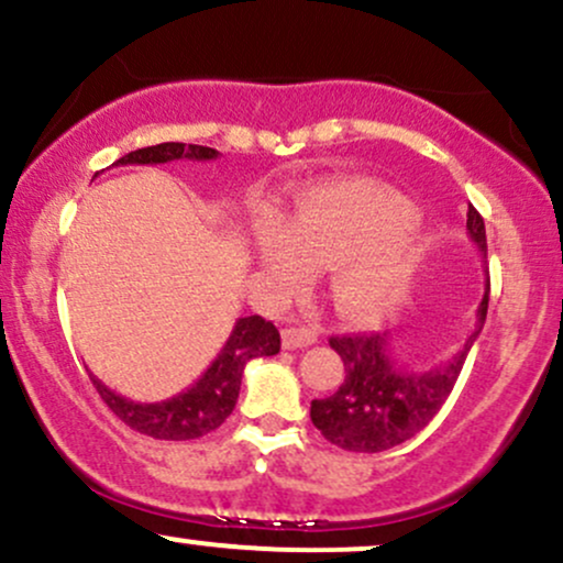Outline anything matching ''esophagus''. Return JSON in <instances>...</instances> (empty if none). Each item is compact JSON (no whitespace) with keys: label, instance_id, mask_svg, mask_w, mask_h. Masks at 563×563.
Masks as SVG:
<instances>
[{"label":"esophagus","instance_id":"esophagus-1","mask_svg":"<svg viewBox=\"0 0 563 563\" xmlns=\"http://www.w3.org/2000/svg\"><path fill=\"white\" fill-rule=\"evenodd\" d=\"M318 341V333L312 328H286L283 331V346L286 349H301V346H312Z\"/></svg>","mask_w":563,"mask_h":563}]
</instances>
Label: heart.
I'll list each match as a JSON object with an SVG mask.
<instances>
[{
	"instance_id": "b5f03b06",
	"label": "heart",
	"mask_w": 563,
	"mask_h": 563,
	"mask_svg": "<svg viewBox=\"0 0 563 563\" xmlns=\"http://www.w3.org/2000/svg\"><path fill=\"white\" fill-rule=\"evenodd\" d=\"M421 219L410 200L373 177L309 185L256 238L262 273L294 288L318 264L320 286L339 318L376 320L412 288L421 267Z\"/></svg>"
}]
</instances>
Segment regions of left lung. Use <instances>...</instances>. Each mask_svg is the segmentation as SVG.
<instances>
[{"mask_svg":"<svg viewBox=\"0 0 563 563\" xmlns=\"http://www.w3.org/2000/svg\"><path fill=\"white\" fill-rule=\"evenodd\" d=\"M466 228L471 241L487 260L484 219L468 203ZM489 303V280L479 303V322L466 344L448 363L431 371H402L389 357V341L378 333L331 335V346L344 360L346 376L339 391L325 399H312L309 418L328 442L352 452H384L416 437L448 402L452 386L461 376L471 346L479 339Z\"/></svg>","mask_w":563,"mask_h":563,"instance_id":"8db88e82","label":"left lung"}]
</instances>
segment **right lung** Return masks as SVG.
I'll list each match as a JSON object with an SVG mask.
<instances>
[{
	"label": "right lung",
	"instance_id": "obj_1",
	"mask_svg": "<svg viewBox=\"0 0 563 563\" xmlns=\"http://www.w3.org/2000/svg\"><path fill=\"white\" fill-rule=\"evenodd\" d=\"M217 156L219 153L214 147L185 145V142H161V145L140 147V151L126 153L113 166L166 164V161L177 158L211 161ZM277 352H280V333H277V328L269 320L260 318V314H251V318H241L235 322L228 344L217 354L209 371L190 389L172 399H164V402H132V399L108 389L95 376L89 378H92L102 402L111 407L113 416L119 421H124L129 429L153 439L185 442V439H198L209 434V431L219 429V426L228 421L230 412L235 410L238 394H241V378L245 365L256 357H273Z\"/></svg>",
	"mask_w": 563,
	"mask_h": 563
}]
</instances>
